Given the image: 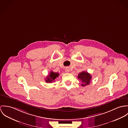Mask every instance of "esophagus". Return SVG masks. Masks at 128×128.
<instances>
[{
	"label": "esophagus",
	"mask_w": 128,
	"mask_h": 128,
	"mask_svg": "<svg viewBox=\"0 0 128 128\" xmlns=\"http://www.w3.org/2000/svg\"><path fill=\"white\" fill-rule=\"evenodd\" d=\"M65 72H70V69H69V68H66L65 69Z\"/></svg>",
	"instance_id": "obj_1"
}]
</instances>
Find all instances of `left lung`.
<instances>
[{
    "mask_svg": "<svg viewBox=\"0 0 128 128\" xmlns=\"http://www.w3.org/2000/svg\"><path fill=\"white\" fill-rule=\"evenodd\" d=\"M78 78L82 81V85L85 86L90 84L92 77L91 74L87 72L83 71L78 74Z\"/></svg>",
    "mask_w": 128,
    "mask_h": 128,
    "instance_id": "obj_1",
    "label": "left lung"
}]
</instances>
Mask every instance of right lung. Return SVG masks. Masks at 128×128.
<instances>
[{"label":"right lung","mask_w":128,"mask_h":128,"mask_svg":"<svg viewBox=\"0 0 128 128\" xmlns=\"http://www.w3.org/2000/svg\"><path fill=\"white\" fill-rule=\"evenodd\" d=\"M59 73L58 72H55L52 71H51L48 76H47L46 78V82H52L54 81L55 79L58 77Z\"/></svg>","instance_id":"right-lung-1"}]
</instances>
